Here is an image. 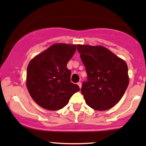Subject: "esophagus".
<instances>
[{
	"label": "esophagus",
	"mask_w": 146,
	"mask_h": 146,
	"mask_svg": "<svg viewBox=\"0 0 146 146\" xmlns=\"http://www.w3.org/2000/svg\"><path fill=\"white\" fill-rule=\"evenodd\" d=\"M78 86H79V88H81V87H82V84H81V82H78Z\"/></svg>",
	"instance_id": "obj_1"
}]
</instances>
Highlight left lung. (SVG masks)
<instances>
[{"mask_svg":"<svg viewBox=\"0 0 146 146\" xmlns=\"http://www.w3.org/2000/svg\"><path fill=\"white\" fill-rule=\"evenodd\" d=\"M77 49L88 75L81 89L87 104L98 111L111 108L129 85L126 62L101 46L79 44Z\"/></svg>","mask_w":146,"mask_h":146,"instance_id":"obj_1","label":"left lung"}]
</instances>
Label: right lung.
<instances>
[{"instance_id":"add662e5","label":"right lung","mask_w":146,"mask_h":146,"mask_svg":"<svg viewBox=\"0 0 146 146\" xmlns=\"http://www.w3.org/2000/svg\"><path fill=\"white\" fill-rule=\"evenodd\" d=\"M76 45L55 44L30 61L27 70V88L35 102L46 110L64 108L72 95L80 90L70 82L68 62Z\"/></svg>"}]
</instances>
